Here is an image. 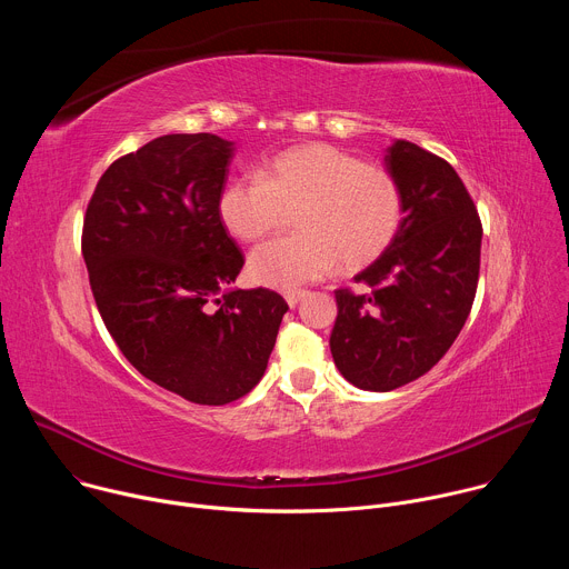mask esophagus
<instances>
[{
    "label": "esophagus",
    "instance_id": "34e87169",
    "mask_svg": "<svg viewBox=\"0 0 569 569\" xmlns=\"http://www.w3.org/2000/svg\"><path fill=\"white\" fill-rule=\"evenodd\" d=\"M283 297H286V301H288V306L295 308L303 297H308V290H301V288H299V290H286Z\"/></svg>",
    "mask_w": 569,
    "mask_h": 569
}]
</instances>
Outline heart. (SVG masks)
I'll return each instance as SVG.
<instances>
[{
	"instance_id": "obj_1",
	"label": "heart",
	"mask_w": 569,
	"mask_h": 569,
	"mask_svg": "<svg viewBox=\"0 0 569 569\" xmlns=\"http://www.w3.org/2000/svg\"><path fill=\"white\" fill-rule=\"evenodd\" d=\"M297 233L250 254L254 281L292 288L376 261L402 222V191L391 171L331 143L292 146L257 173L224 184L218 216L238 240H259L295 213Z\"/></svg>"
}]
</instances>
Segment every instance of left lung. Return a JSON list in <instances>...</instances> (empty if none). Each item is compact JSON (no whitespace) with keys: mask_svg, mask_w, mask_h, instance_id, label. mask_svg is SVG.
<instances>
[{"mask_svg":"<svg viewBox=\"0 0 569 569\" xmlns=\"http://www.w3.org/2000/svg\"><path fill=\"white\" fill-rule=\"evenodd\" d=\"M385 167L402 191V222L391 246L356 281L336 290L331 353L340 373L367 391H391L428 373L470 315L481 220L448 161L396 139Z\"/></svg>","mask_w":569,"mask_h":569,"instance_id":"1","label":"left lung"}]
</instances>
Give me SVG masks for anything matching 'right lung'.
I'll return each mask as SVG.
<instances>
[{
	"label": "right lung",
	"mask_w": 569,
	"mask_h": 569,
	"mask_svg": "<svg viewBox=\"0 0 569 569\" xmlns=\"http://www.w3.org/2000/svg\"><path fill=\"white\" fill-rule=\"evenodd\" d=\"M233 143L164 134L112 161L83 220V259L106 329L154 385L198 405L250 393L268 367L286 299L224 290L242 252L218 216Z\"/></svg>",
	"instance_id": "1"
}]
</instances>
